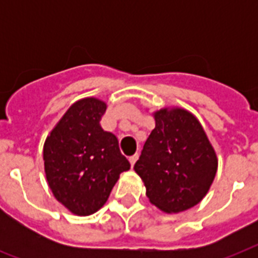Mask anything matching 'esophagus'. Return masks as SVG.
<instances>
[{"label": "esophagus", "mask_w": 258, "mask_h": 258, "mask_svg": "<svg viewBox=\"0 0 258 258\" xmlns=\"http://www.w3.org/2000/svg\"><path fill=\"white\" fill-rule=\"evenodd\" d=\"M138 158H139V154H134L133 157H130V163H131V166L135 165V162L138 161Z\"/></svg>", "instance_id": "obj_1"}]
</instances>
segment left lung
Masks as SVG:
<instances>
[{
	"mask_svg": "<svg viewBox=\"0 0 258 258\" xmlns=\"http://www.w3.org/2000/svg\"><path fill=\"white\" fill-rule=\"evenodd\" d=\"M155 128L147 138L134 170L145 182L150 202L166 213L200 204L217 172V155L202 125L182 108L154 113Z\"/></svg>",
	"mask_w": 258,
	"mask_h": 258,
	"instance_id": "1",
	"label": "left lung"
}]
</instances>
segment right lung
<instances>
[{"instance_id":"right-lung-1","label":"right lung","mask_w":258,"mask_h":258,"mask_svg":"<svg viewBox=\"0 0 258 258\" xmlns=\"http://www.w3.org/2000/svg\"><path fill=\"white\" fill-rule=\"evenodd\" d=\"M107 104L87 97L68 108L44 143L45 175L54 198L76 216H89L107 202L130 162L117 138L101 128Z\"/></svg>"}]
</instances>
